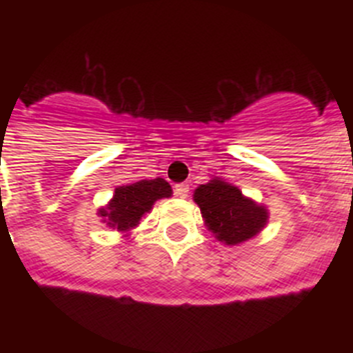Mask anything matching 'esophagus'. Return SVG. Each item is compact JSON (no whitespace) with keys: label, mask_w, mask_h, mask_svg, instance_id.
Returning a JSON list of instances; mask_svg holds the SVG:
<instances>
[{"label":"esophagus","mask_w":353,"mask_h":353,"mask_svg":"<svg viewBox=\"0 0 353 353\" xmlns=\"http://www.w3.org/2000/svg\"><path fill=\"white\" fill-rule=\"evenodd\" d=\"M174 194L179 196V198H187V194H189V185L187 183H176L174 185Z\"/></svg>","instance_id":"34e87169"}]
</instances>
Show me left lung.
I'll use <instances>...</instances> for the list:
<instances>
[{
  "mask_svg": "<svg viewBox=\"0 0 353 353\" xmlns=\"http://www.w3.org/2000/svg\"><path fill=\"white\" fill-rule=\"evenodd\" d=\"M194 203L201 210L208 232L226 245L244 244L267 226L269 210L242 194L239 187L212 179L196 187Z\"/></svg>",
  "mask_w": 353,
  "mask_h": 353,
  "instance_id": "obj_1",
  "label": "left lung"
}]
</instances>
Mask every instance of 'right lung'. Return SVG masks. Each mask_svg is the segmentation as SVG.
<instances>
[{"instance_id": "obj_1", "label": "right lung", "mask_w": 353, "mask_h": 353, "mask_svg": "<svg viewBox=\"0 0 353 353\" xmlns=\"http://www.w3.org/2000/svg\"><path fill=\"white\" fill-rule=\"evenodd\" d=\"M171 194L173 189L164 179L139 180L129 185L117 187L113 198L109 199L105 207L99 208L97 214L102 217V223L117 232L125 233L123 236H129L143 215L152 210L155 201L170 198Z\"/></svg>"}]
</instances>
